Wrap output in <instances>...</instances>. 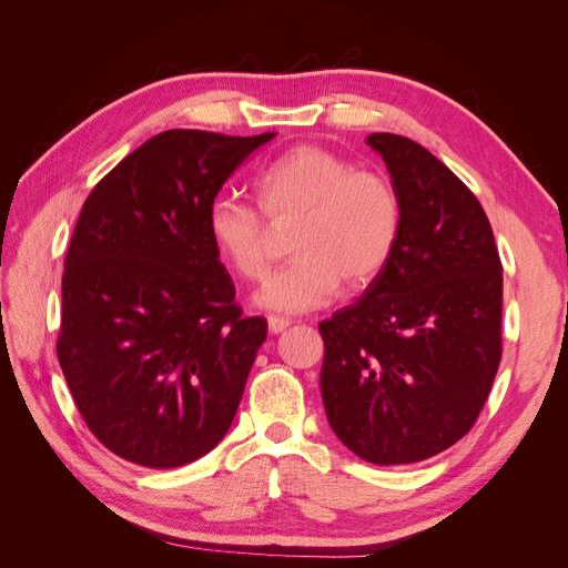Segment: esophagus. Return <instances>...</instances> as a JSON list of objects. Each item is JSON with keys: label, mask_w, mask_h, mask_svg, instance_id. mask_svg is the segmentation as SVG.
I'll list each match as a JSON object with an SVG mask.
<instances>
[{"label": "esophagus", "mask_w": 568, "mask_h": 568, "mask_svg": "<svg viewBox=\"0 0 568 568\" xmlns=\"http://www.w3.org/2000/svg\"><path fill=\"white\" fill-rule=\"evenodd\" d=\"M288 326H291V320H286V317H277V315L267 317L270 334H282L284 329H288Z\"/></svg>", "instance_id": "esophagus-1"}]
</instances>
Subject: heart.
<instances>
[{
  "label": "heart",
  "instance_id": "heart-1",
  "mask_svg": "<svg viewBox=\"0 0 568 568\" xmlns=\"http://www.w3.org/2000/svg\"><path fill=\"white\" fill-rule=\"evenodd\" d=\"M261 211L272 220H294L291 253L255 294V305L301 315L329 303L341 286L363 288L388 265L403 225L393 184L357 170L338 153L303 144L267 163L253 180ZM205 232L227 267L246 282L267 270V225L263 215L234 196L209 205Z\"/></svg>",
  "mask_w": 568,
  "mask_h": 568
}]
</instances>
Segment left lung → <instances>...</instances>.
Returning <instances> with one entry per match:
<instances>
[{"label": "left lung", "instance_id": "1", "mask_svg": "<svg viewBox=\"0 0 568 568\" xmlns=\"http://www.w3.org/2000/svg\"><path fill=\"white\" fill-rule=\"evenodd\" d=\"M403 225L384 272L320 322V388L338 440L372 464L448 450L474 426L503 357V263L478 199L432 151L374 132Z\"/></svg>", "mask_w": 568, "mask_h": 568}]
</instances>
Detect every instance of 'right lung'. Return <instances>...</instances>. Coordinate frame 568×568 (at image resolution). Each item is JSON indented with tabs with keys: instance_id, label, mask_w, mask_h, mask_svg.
<instances>
[{
	"instance_id": "right-lung-1",
	"label": "right lung",
	"mask_w": 568,
	"mask_h": 568,
	"mask_svg": "<svg viewBox=\"0 0 568 568\" xmlns=\"http://www.w3.org/2000/svg\"><path fill=\"white\" fill-rule=\"evenodd\" d=\"M272 136L161 132L82 205L57 355L84 424L118 457L173 469L227 434L267 322L234 303L205 215Z\"/></svg>"
}]
</instances>
